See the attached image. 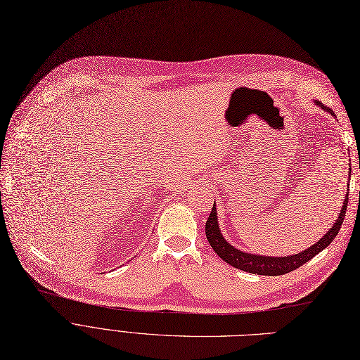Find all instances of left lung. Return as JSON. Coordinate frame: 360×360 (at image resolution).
<instances>
[{
  "label": "left lung",
  "mask_w": 360,
  "mask_h": 360,
  "mask_svg": "<svg viewBox=\"0 0 360 360\" xmlns=\"http://www.w3.org/2000/svg\"><path fill=\"white\" fill-rule=\"evenodd\" d=\"M315 104L322 107L323 110H327L331 115H335L334 111L330 107H325L322 102L315 101ZM347 203H349V196L345 199L343 208L340 211V215L335 221V224L330 231L325 234L318 243L311 246L309 249H306L297 255L293 256H283V258H272V256H259V255H250L245 253L242 250H238L229 245L224 237L219 233L218 227V221H217V210H215V203L212 207V211L205 222V233H207V238L215 253L219 256L222 261H226L227 264L233 265L237 269H242L246 272L252 274H258V276H283V274L292 272L306 264L307 261H311L315 255H318L321 250L327 248L334 238L338 234L341 224H343L345 217H346V210H347Z\"/></svg>",
  "instance_id": "obj_1"
}]
</instances>
